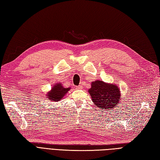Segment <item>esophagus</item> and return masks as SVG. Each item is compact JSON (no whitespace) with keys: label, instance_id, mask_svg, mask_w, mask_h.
Returning a JSON list of instances; mask_svg holds the SVG:
<instances>
[{"label":"esophagus","instance_id":"esophagus-1","mask_svg":"<svg viewBox=\"0 0 160 160\" xmlns=\"http://www.w3.org/2000/svg\"><path fill=\"white\" fill-rule=\"evenodd\" d=\"M76 88L77 89H82V86H81V85L78 86V87H76Z\"/></svg>","mask_w":160,"mask_h":160}]
</instances>
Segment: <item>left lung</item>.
Segmentation results:
<instances>
[{
	"label": "left lung",
	"mask_w": 160,
	"mask_h": 160,
	"mask_svg": "<svg viewBox=\"0 0 160 160\" xmlns=\"http://www.w3.org/2000/svg\"><path fill=\"white\" fill-rule=\"evenodd\" d=\"M92 101L98 108L112 110L120 101V91L116 84L97 80L92 82L88 89Z\"/></svg>",
	"instance_id": "obj_1"
}]
</instances>
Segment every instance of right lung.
Instances as JSON below:
<instances>
[{
	"mask_svg": "<svg viewBox=\"0 0 160 160\" xmlns=\"http://www.w3.org/2000/svg\"><path fill=\"white\" fill-rule=\"evenodd\" d=\"M71 89L70 87L65 88L61 83H57L53 86L51 90L47 92L48 99L52 101L57 102L63 99V97L66 95L67 92Z\"/></svg>",
	"mask_w": 160,
	"mask_h": 160,
	"instance_id": "add662e5",
	"label": "right lung"
}]
</instances>
